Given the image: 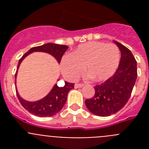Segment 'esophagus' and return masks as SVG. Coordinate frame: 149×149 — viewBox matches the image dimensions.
I'll return each mask as SVG.
<instances>
[{
  "mask_svg": "<svg viewBox=\"0 0 149 149\" xmlns=\"http://www.w3.org/2000/svg\"><path fill=\"white\" fill-rule=\"evenodd\" d=\"M84 86V84H74V88H80V87H82Z\"/></svg>",
  "mask_w": 149,
  "mask_h": 149,
  "instance_id": "34e87169",
  "label": "esophagus"
}]
</instances>
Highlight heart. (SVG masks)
Masks as SVG:
<instances>
[{
	"instance_id": "b5f03b06",
	"label": "heart",
	"mask_w": 149,
	"mask_h": 149,
	"mask_svg": "<svg viewBox=\"0 0 149 149\" xmlns=\"http://www.w3.org/2000/svg\"><path fill=\"white\" fill-rule=\"evenodd\" d=\"M120 51L114 44L89 42L78 45L61 60L62 73L69 81H75L86 67L88 75L95 81H106L119 66Z\"/></svg>"
}]
</instances>
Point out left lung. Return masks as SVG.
<instances>
[{
	"mask_svg": "<svg viewBox=\"0 0 149 149\" xmlns=\"http://www.w3.org/2000/svg\"><path fill=\"white\" fill-rule=\"evenodd\" d=\"M120 49L121 60L114 74L95 86L93 98L85 101L86 107L98 116H109L121 110L131 97L137 77L136 61L131 51L114 41Z\"/></svg>",
	"mask_w": 149,
	"mask_h": 149,
	"instance_id": "obj_1",
	"label": "left lung"
}]
</instances>
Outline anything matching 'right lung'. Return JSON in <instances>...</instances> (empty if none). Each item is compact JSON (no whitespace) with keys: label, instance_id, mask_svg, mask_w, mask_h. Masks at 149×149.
Listing matches in <instances>:
<instances>
[{"label":"right lung","instance_id":"right-lung-1","mask_svg":"<svg viewBox=\"0 0 149 149\" xmlns=\"http://www.w3.org/2000/svg\"><path fill=\"white\" fill-rule=\"evenodd\" d=\"M67 49H68V46L64 45L54 44V43H48V44H45L43 45L33 47V48H30L19 60L17 70L24 58H25L27 55L34 51H42V52H46V53L50 54L54 56L56 60L58 61V63H60L62 57ZM16 74L17 71L15 75V77H16ZM74 85V84L68 83L66 81H65L64 86H61V87L58 86L57 84H56L48 95L45 96L42 99L37 101H33V102L27 101L22 99L18 95L17 89L15 90H16L17 97L20 101L21 104L24 107V108L30 112V113L37 116L48 117L55 115L62 110L67 100V95H68V92L73 89Z\"/></svg>","mask_w":149,"mask_h":149}]
</instances>
